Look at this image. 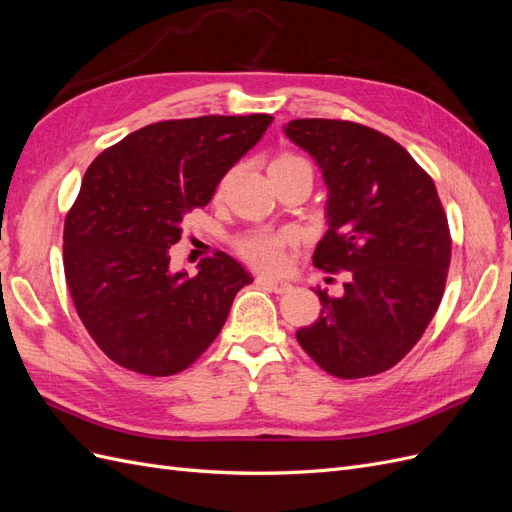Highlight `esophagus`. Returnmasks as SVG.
<instances>
[{"label":"esophagus","mask_w":512,"mask_h":512,"mask_svg":"<svg viewBox=\"0 0 512 512\" xmlns=\"http://www.w3.org/2000/svg\"><path fill=\"white\" fill-rule=\"evenodd\" d=\"M256 284H258L260 288L277 292V294H284V292H288V290L292 288L286 280H277V277H271V275H258V277H256Z\"/></svg>","instance_id":"34e87169"}]
</instances>
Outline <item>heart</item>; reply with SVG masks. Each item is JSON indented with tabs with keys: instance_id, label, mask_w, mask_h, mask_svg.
I'll return each instance as SVG.
<instances>
[{
	"instance_id": "obj_1",
	"label": "heart",
	"mask_w": 512,
	"mask_h": 512,
	"mask_svg": "<svg viewBox=\"0 0 512 512\" xmlns=\"http://www.w3.org/2000/svg\"><path fill=\"white\" fill-rule=\"evenodd\" d=\"M307 164L297 153H280L277 156L269 170L273 168H288V166H299ZM292 243V237L284 230H273V228H254L247 230L243 235L235 239V252L245 260L250 262L256 269H265V271H275L282 267L286 247Z\"/></svg>"
}]
</instances>
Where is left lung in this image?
<instances>
[{"label":"left lung","instance_id":"left-lung-1","mask_svg":"<svg viewBox=\"0 0 512 512\" xmlns=\"http://www.w3.org/2000/svg\"><path fill=\"white\" fill-rule=\"evenodd\" d=\"M286 134L329 188L314 267L346 275L342 297L316 290L320 316L297 339L335 378L382 374L416 346L444 294L453 239L436 183L391 136L361 123L294 119Z\"/></svg>","mask_w":512,"mask_h":512}]
</instances>
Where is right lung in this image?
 Masks as SVG:
<instances>
[{"mask_svg": "<svg viewBox=\"0 0 512 512\" xmlns=\"http://www.w3.org/2000/svg\"><path fill=\"white\" fill-rule=\"evenodd\" d=\"M271 115L158 121L89 164L64 222V273L87 333L113 363L145 376L188 369L220 335L235 294L252 284L215 252L198 273H170L181 222L265 130Z\"/></svg>", "mask_w": 512, "mask_h": 512, "instance_id": "obj_1", "label": "right lung"}]
</instances>
